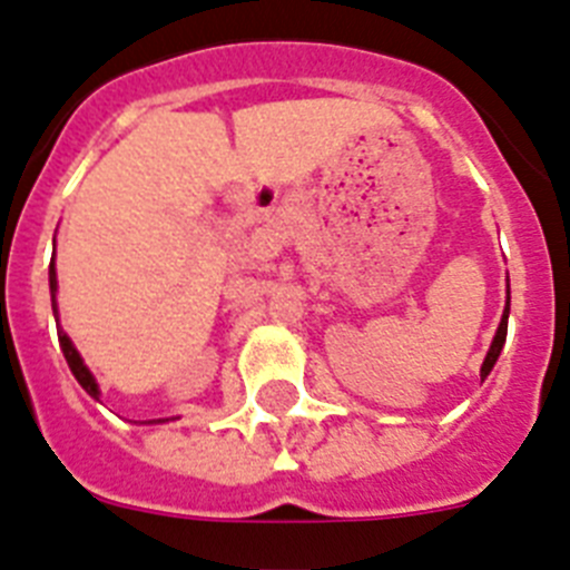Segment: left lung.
Instances as JSON below:
<instances>
[{
	"label": "left lung",
	"instance_id": "obj_1",
	"mask_svg": "<svg viewBox=\"0 0 570 570\" xmlns=\"http://www.w3.org/2000/svg\"><path fill=\"white\" fill-rule=\"evenodd\" d=\"M509 304H511V297H509V301H505V312H502L500 330H497L494 341H491L489 355H485V361H483V368H480V377H485V374H489L491 368H494L497 357H500V348H502V343H505V332H509Z\"/></svg>",
	"mask_w": 570,
	"mask_h": 570
}]
</instances>
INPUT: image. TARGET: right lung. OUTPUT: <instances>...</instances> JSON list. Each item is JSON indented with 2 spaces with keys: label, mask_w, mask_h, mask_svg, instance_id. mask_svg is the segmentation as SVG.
<instances>
[{
  "label": "right lung",
  "mask_w": 570,
  "mask_h": 570,
  "mask_svg": "<svg viewBox=\"0 0 570 570\" xmlns=\"http://www.w3.org/2000/svg\"><path fill=\"white\" fill-rule=\"evenodd\" d=\"M50 292H53V315H56V269L53 266H50ZM59 343H61V352H65V361H68L70 372L76 374V381L87 389V394L99 397V386H96L94 374H90V368L85 366V361H81L79 352H76L73 343H70V337L65 335V332H59Z\"/></svg>",
  "instance_id": "add662e5"
}]
</instances>
